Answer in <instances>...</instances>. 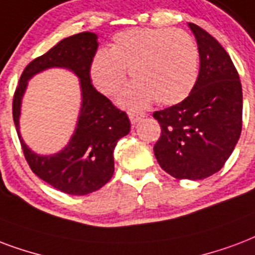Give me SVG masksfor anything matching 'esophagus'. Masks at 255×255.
Masks as SVG:
<instances>
[{
  "mask_svg": "<svg viewBox=\"0 0 255 255\" xmlns=\"http://www.w3.org/2000/svg\"><path fill=\"white\" fill-rule=\"evenodd\" d=\"M128 116H129L131 123L135 124L137 123V122H140V120L144 118V114H143V112H135V111H131V112H128Z\"/></svg>",
  "mask_w": 255,
  "mask_h": 255,
  "instance_id": "esophagus-1",
  "label": "esophagus"
}]
</instances>
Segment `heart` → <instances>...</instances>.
<instances>
[{"label":"heart","mask_w":255,"mask_h":255,"mask_svg":"<svg viewBox=\"0 0 255 255\" xmlns=\"http://www.w3.org/2000/svg\"><path fill=\"white\" fill-rule=\"evenodd\" d=\"M199 50L182 29H129L118 33L110 50H99L91 64V79L107 96H116L127 81L120 104L144 108L156 100L160 106L183 102L197 83Z\"/></svg>","instance_id":"obj_1"}]
</instances>
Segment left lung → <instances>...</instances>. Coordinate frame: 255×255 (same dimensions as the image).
<instances>
[{
  "label": "left lung",
  "instance_id": "obj_1",
  "mask_svg": "<svg viewBox=\"0 0 255 255\" xmlns=\"http://www.w3.org/2000/svg\"><path fill=\"white\" fill-rule=\"evenodd\" d=\"M201 68L183 102L155 111L162 133L153 145L159 166L176 179H205L218 172L242 131V85L230 56L213 36L188 24Z\"/></svg>",
  "mask_w": 255,
  "mask_h": 255
}]
</instances>
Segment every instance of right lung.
<instances>
[{"mask_svg": "<svg viewBox=\"0 0 255 255\" xmlns=\"http://www.w3.org/2000/svg\"><path fill=\"white\" fill-rule=\"evenodd\" d=\"M97 45V36L91 32L77 33L61 40L25 67L13 96V120L30 170L52 187L69 195H85L110 182L115 171L116 143L131 128L127 114L97 92L91 83L89 69ZM52 66L68 67L81 77L83 104L70 144L57 155L40 157L32 153L19 136V106L28 79Z\"/></svg>", "mask_w": 255, "mask_h": 255, "instance_id": "obj_1", "label": "right lung"}]
</instances>
